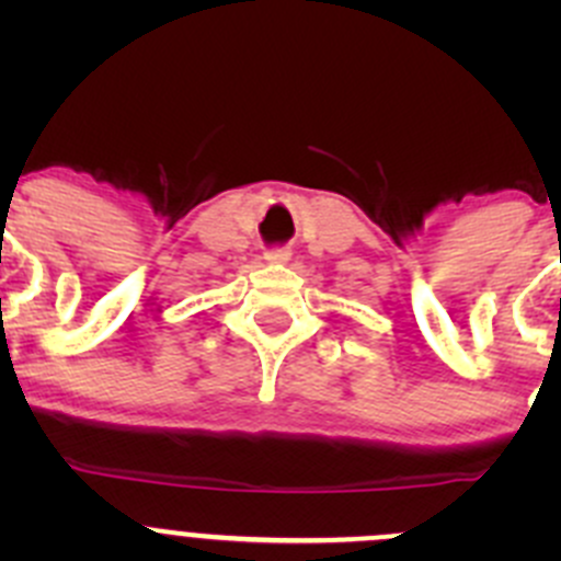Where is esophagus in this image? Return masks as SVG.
<instances>
[{
  "instance_id": "esophagus-1",
  "label": "esophagus",
  "mask_w": 561,
  "mask_h": 561,
  "mask_svg": "<svg viewBox=\"0 0 561 561\" xmlns=\"http://www.w3.org/2000/svg\"><path fill=\"white\" fill-rule=\"evenodd\" d=\"M287 260H290V252H287V249H268V252H265V263L271 265H282L287 263Z\"/></svg>"
}]
</instances>
